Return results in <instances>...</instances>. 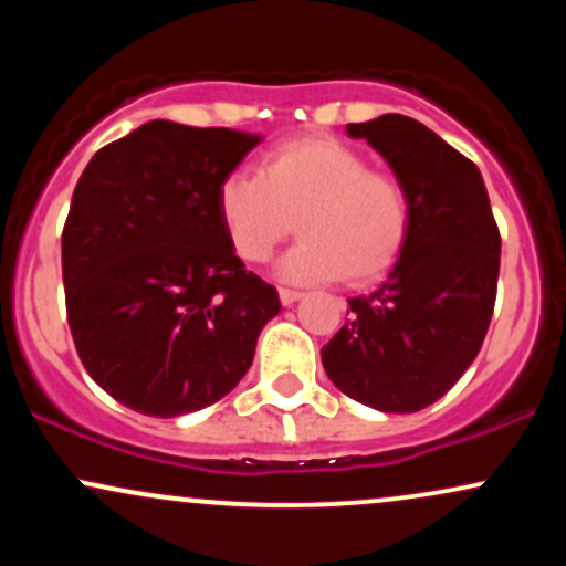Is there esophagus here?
Returning <instances> with one entry per match:
<instances>
[{
  "label": "esophagus",
  "instance_id": "1",
  "mask_svg": "<svg viewBox=\"0 0 566 566\" xmlns=\"http://www.w3.org/2000/svg\"><path fill=\"white\" fill-rule=\"evenodd\" d=\"M301 295L303 292H297V290H287V287L279 290V301H282L284 305H292L295 301H301Z\"/></svg>",
  "mask_w": 566,
  "mask_h": 566
}]
</instances>
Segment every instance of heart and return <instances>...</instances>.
<instances>
[{
  "mask_svg": "<svg viewBox=\"0 0 566 566\" xmlns=\"http://www.w3.org/2000/svg\"><path fill=\"white\" fill-rule=\"evenodd\" d=\"M216 207L231 250L244 263L269 261L297 218L303 239L279 265L290 282H378L399 261L412 231L405 180L369 167L359 148L327 135L269 148L258 175H226Z\"/></svg>",
  "mask_w": 566,
  "mask_h": 566,
  "instance_id": "b5f03b06",
  "label": "heart"
}]
</instances>
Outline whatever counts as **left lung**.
<instances>
[{
  "instance_id": "8db88e82",
  "label": "left lung",
  "mask_w": 566,
  "mask_h": 566,
  "mask_svg": "<svg viewBox=\"0 0 566 566\" xmlns=\"http://www.w3.org/2000/svg\"><path fill=\"white\" fill-rule=\"evenodd\" d=\"M405 180L412 231L373 295L322 348L329 380L380 412L441 399L482 348L500 274V231L482 172L437 133L401 114L348 125Z\"/></svg>"
}]
</instances>
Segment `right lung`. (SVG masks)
Here are the masks:
<instances>
[{
    "mask_svg": "<svg viewBox=\"0 0 566 566\" xmlns=\"http://www.w3.org/2000/svg\"><path fill=\"white\" fill-rule=\"evenodd\" d=\"M258 135L154 119L84 167L63 226V287L84 369L151 418L216 405L244 378L276 287L244 269L216 193Z\"/></svg>",
    "mask_w": 566,
    "mask_h": 566,
    "instance_id": "obj_1",
    "label": "right lung"
}]
</instances>
